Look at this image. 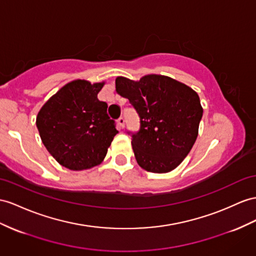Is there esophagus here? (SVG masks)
<instances>
[{"label": "esophagus", "instance_id": "34e87169", "mask_svg": "<svg viewBox=\"0 0 256 256\" xmlns=\"http://www.w3.org/2000/svg\"><path fill=\"white\" fill-rule=\"evenodd\" d=\"M124 119L123 118H120V119H118V124H119V128H124Z\"/></svg>", "mask_w": 256, "mask_h": 256}]
</instances>
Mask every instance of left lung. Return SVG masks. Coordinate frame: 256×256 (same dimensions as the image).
Listing matches in <instances>:
<instances>
[{
    "label": "left lung",
    "mask_w": 256,
    "mask_h": 256,
    "mask_svg": "<svg viewBox=\"0 0 256 256\" xmlns=\"http://www.w3.org/2000/svg\"><path fill=\"white\" fill-rule=\"evenodd\" d=\"M116 90L140 116V130L132 135L138 166L152 173L173 171L198 137L203 114L199 95L188 85L161 74L144 76L138 81L118 76Z\"/></svg>",
    "instance_id": "8db88e82"
}]
</instances>
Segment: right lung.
Segmentation results:
<instances>
[{
  "label": "right lung",
  "mask_w": 256,
  "mask_h": 256,
  "mask_svg": "<svg viewBox=\"0 0 256 256\" xmlns=\"http://www.w3.org/2000/svg\"><path fill=\"white\" fill-rule=\"evenodd\" d=\"M104 85L80 78L71 81L36 116V128L48 152L72 171L100 164L118 133L107 114V104L97 98Z\"/></svg>",
  "instance_id": "1"
}]
</instances>
